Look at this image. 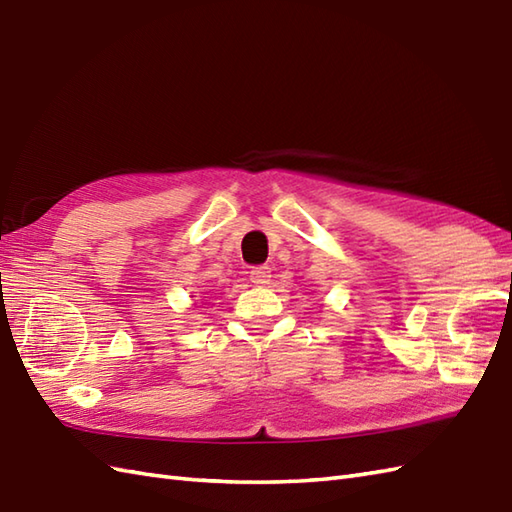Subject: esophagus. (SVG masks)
I'll list each match as a JSON object with an SVG mask.
<instances>
[{
    "instance_id": "1",
    "label": "esophagus",
    "mask_w": 512,
    "mask_h": 512,
    "mask_svg": "<svg viewBox=\"0 0 512 512\" xmlns=\"http://www.w3.org/2000/svg\"><path fill=\"white\" fill-rule=\"evenodd\" d=\"M270 268L268 266H257V268H253L251 270V281L255 283V285H266V283H270Z\"/></svg>"
}]
</instances>
